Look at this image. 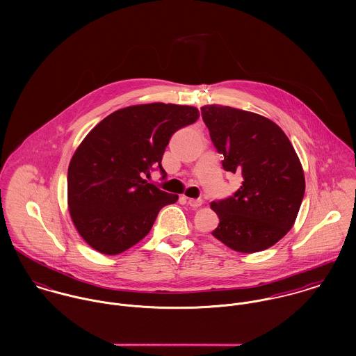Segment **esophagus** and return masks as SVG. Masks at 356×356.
<instances>
[{"mask_svg": "<svg viewBox=\"0 0 356 356\" xmlns=\"http://www.w3.org/2000/svg\"><path fill=\"white\" fill-rule=\"evenodd\" d=\"M186 202L192 208H199L203 204L202 199H186Z\"/></svg>", "mask_w": 356, "mask_h": 356, "instance_id": "1", "label": "esophagus"}]
</instances>
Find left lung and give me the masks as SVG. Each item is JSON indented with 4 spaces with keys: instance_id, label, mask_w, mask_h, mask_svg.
Returning <instances> with one entry per match:
<instances>
[{
    "instance_id": "1",
    "label": "left lung",
    "mask_w": 356,
    "mask_h": 356,
    "mask_svg": "<svg viewBox=\"0 0 356 356\" xmlns=\"http://www.w3.org/2000/svg\"><path fill=\"white\" fill-rule=\"evenodd\" d=\"M222 167L243 177L229 197L211 203L219 216L212 236L229 248L252 254L278 243L293 226L305 197L300 160L270 119L223 105L202 106Z\"/></svg>"
}]
</instances>
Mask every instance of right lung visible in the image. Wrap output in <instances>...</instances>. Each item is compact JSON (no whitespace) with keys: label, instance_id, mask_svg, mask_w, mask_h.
I'll use <instances>...</instances> for the list:
<instances>
[{"label":"right lung","instance_id":"right-lung-1","mask_svg":"<svg viewBox=\"0 0 356 356\" xmlns=\"http://www.w3.org/2000/svg\"><path fill=\"white\" fill-rule=\"evenodd\" d=\"M188 105L153 102L108 115L75 151L67 175L68 208L82 238L104 254H122L152 229L177 195L149 184L171 136L199 119Z\"/></svg>","mask_w":356,"mask_h":356}]
</instances>
